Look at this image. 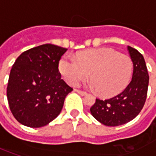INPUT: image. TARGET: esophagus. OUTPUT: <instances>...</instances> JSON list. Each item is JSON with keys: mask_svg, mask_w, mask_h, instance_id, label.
Wrapping results in <instances>:
<instances>
[{"mask_svg": "<svg viewBox=\"0 0 156 156\" xmlns=\"http://www.w3.org/2000/svg\"><path fill=\"white\" fill-rule=\"evenodd\" d=\"M75 92H77L78 94H80L81 95H86L87 94V92L85 91H82V90H80V89H75Z\"/></svg>", "mask_w": 156, "mask_h": 156, "instance_id": "obj_1", "label": "esophagus"}]
</instances>
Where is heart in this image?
<instances>
[{
	"mask_svg": "<svg viewBox=\"0 0 156 156\" xmlns=\"http://www.w3.org/2000/svg\"><path fill=\"white\" fill-rule=\"evenodd\" d=\"M58 69L71 86H76L90 73L92 87L98 94L111 97L128 86L133 75V62L128 55L101 48L81 52L76 60L64 55L59 61Z\"/></svg>",
	"mask_w": 156,
	"mask_h": 156,
	"instance_id": "obj_1",
	"label": "heart"
}]
</instances>
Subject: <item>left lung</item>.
I'll use <instances>...</instances> for the list:
<instances>
[{"instance_id":"obj_1","label":"left lung","mask_w":156,"mask_h":156,"mask_svg":"<svg viewBox=\"0 0 156 156\" xmlns=\"http://www.w3.org/2000/svg\"><path fill=\"white\" fill-rule=\"evenodd\" d=\"M133 62L132 80L122 93L110 99H96L90 112L98 122L106 126H120L139 115L147 98L149 76L145 60L141 53L128 47Z\"/></svg>"}]
</instances>
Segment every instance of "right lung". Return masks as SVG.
I'll return each mask as SVG.
<instances>
[{
    "mask_svg": "<svg viewBox=\"0 0 156 156\" xmlns=\"http://www.w3.org/2000/svg\"><path fill=\"white\" fill-rule=\"evenodd\" d=\"M67 48L43 44L23 52L14 63L7 97L15 118L24 126L41 128L55 120L73 88L61 78L58 64Z\"/></svg>",
    "mask_w": 156,
    "mask_h": 156,
    "instance_id": "right-lung-1",
    "label": "right lung"
}]
</instances>
